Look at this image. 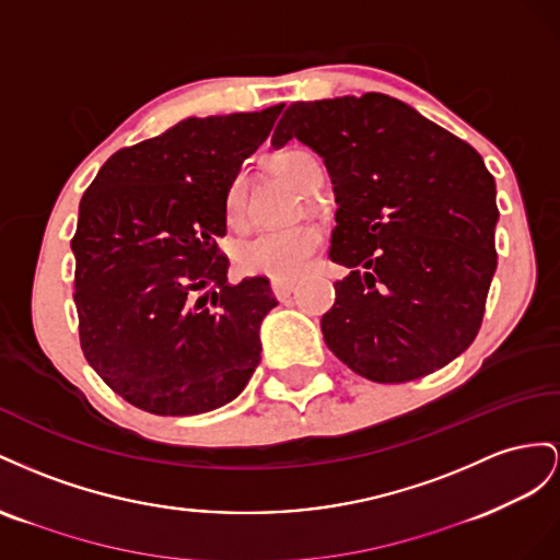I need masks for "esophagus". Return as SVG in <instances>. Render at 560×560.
Here are the masks:
<instances>
[{"label": "esophagus", "mask_w": 560, "mask_h": 560, "mask_svg": "<svg viewBox=\"0 0 560 560\" xmlns=\"http://www.w3.org/2000/svg\"><path fill=\"white\" fill-rule=\"evenodd\" d=\"M295 285H298V279L283 277V279H275V281H271V291H275V295H277L279 300H285V298H289V295L295 291Z\"/></svg>", "instance_id": "1"}]
</instances>
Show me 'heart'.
Instances as JSON below:
<instances>
[{
    "label": "heart",
    "instance_id": "heart-1",
    "mask_svg": "<svg viewBox=\"0 0 560 560\" xmlns=\"http://www.w3.org/2000/svg\"><path fill=\"white\" fill-rule=\"evenodd\" d=\"M269 168L291 185L307 189L318 171V162L300 148H285L277 154L269 156ZM244 203H246V185L238 178L232 183L228 191V220L232 225H238L244 218ZM322 244V230L314 222H300L293 228L281 230H265L255 234L248 242H244L236 250V262L246 275H262L271 279L295 277L298 271L307 267L314 250Z\"/></svg>",
    "mask_w": 560,
    "mask_h": 560
}]
</instances>
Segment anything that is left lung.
Returning a JSON list of instances; mask_svg holds the SVG:
<instances>
[{
    "label": "left lung",
    "mask_w": 560,
    "mask_h": 560,
    "mask_svg": "<svg viewBox=\"0 0 560 560\" xmlns=\"http://www.w3.org/2000/svg\"><path fill=\"white\" fill-rule=\"evenodd\" d=\"M324 159L335 191L328 349L365 380L396 385L448 365L483 322L494 253V178L465 140L385 93L293 103L271 145Z\"/></svg>",
    "instance_id": "8db88e82"
}]
</instances>
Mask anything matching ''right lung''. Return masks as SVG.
Returning <instances> with one entry per match:
<instances>
[{"instance_id":"1","label":"right lung","mask_w":560,"mask_h":560,"mask_svg":"<svg viewBox=\"0 0 560 560\" xmlns=\"http://www.w3.org/2000/svg\"><path fill=\"white\" fill-rule=\"evenodd\" d=\"M283 105L187 117L112 154L79 203L72 253L91 369L154 415H199L244 392L260 363L265 277L228 283V191Z\"/></svg>"}]
</instances>
